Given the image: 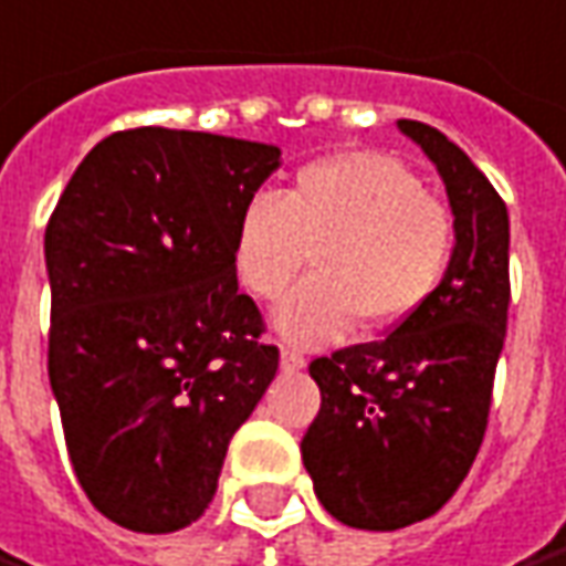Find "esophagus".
Returning <instances> with one entry per match:
<instances>
[{"mask_svg": "<svg viewBox=\"0 0 566 566\" xmlns=\"http://www.w3.org/2000/svg\"><path fill=\"white\" fill-rule=\"evenodd\" d=\"M280 364H283V369L286 373H295V369H305V354L295 348H283V354H280Z\"/></svg>", "mask_w": 566, "mask_h": 566, "instance_id": "1", "label": "esophagus"}]
</instances>
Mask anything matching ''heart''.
Listing matches in <instances>:
<instances>
[{"mask_svg": "<svg viewBox=\"0 0 566 566\" xmlns=\"http://www.w3.org/2000/svg\"><path fill=\"white\" fill-rule=\"evenodd\" d=\"M450 209L412 171L373 150L307 163L283 197L255 193L237 216L233 271L261 302H274L305 271L317 274L276 307V329L321 345L354 326L381 333L407 323L450 268Z\"/></svg>", "mask_w": 566, "mask_h": 566, "instance_id": "obj_1", "label": "heart"}]
</instances>
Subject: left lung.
Masks as SVG:
<instances>
[{"label": "left lung", "mask_w": 566, "mask_h": 566, "mask_svg": "<svg viewBox=\"0 0 566 566\" xmlns=\"http://www.w3.org/2000/svg\"><path fill=\"white\" fill-rule=\"evenodd\" d=\"M438 166L455 216L447 276L407 323L311 360L321 412L302 438L314 493L335 521L400 530L438 512L484 443L509 323V212L443 132L400 119Z\"/></svg>", "instance_id": "1"}]
</instances>
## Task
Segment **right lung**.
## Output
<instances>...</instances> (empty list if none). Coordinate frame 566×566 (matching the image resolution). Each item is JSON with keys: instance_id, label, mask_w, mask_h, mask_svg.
Masks as SVG:
<instances>
[{"instance_id": "add662e5", "label": "right lung", "mask_w": 566, "mask_h": 566, "mask_svg": "<svg viewBox=\"0 0 566 566\" xmlns=\"http://www.w3.org/2000/svg\"><path fill=\"white\" fill-rule=\"evenodd\" d=\"M276 166L271 144L126 128L92 147L49 218V379L76 481L119 527L193 524L276 376L233 271L237 216Z\"/></svg>"}]
</instances>
